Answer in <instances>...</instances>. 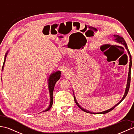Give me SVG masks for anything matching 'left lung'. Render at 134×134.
Masks as SVG:
<instances>
[{"mask_svg": "<svg viewBox=\"0 0 134 134\" xmlns=\"http://www.w3.org/2000/svg\"><path fill=\"white\" fill-rule=\"evenodd\" d=\"M115 37V40H116V41H118V42H120V43H121V44H123V45H124V47H126V49H127V51H128V53H129V55H130V65H129V76H128V80H127V87H126V91H125V93H124V96H123V98L121 99V100L119 102V103H118L116 105H115L114 107H112V108H111L110 109H108V110H105V111H104V112H99V113H98V114H105V113H108V112H110L111 110H112L113 109H114V108L116 107V106H118V105L120 103V102L123 100V99H124V98L126 97V96L127 95V94H128V92H129V89H130V82H131V65H132V60H131V55H130V51H129V49H128V48H127V44H126V41H125V40H124V39L122 37H120V36H118V35H114L113 36ZM74 101H75V103H76V104L77 105V106L78 107H79L80 108V109H82V110L83 111H84V112H87V113H90V112H89V111H87V110H85L84 109H83V108H81V107L80 106V105H79V104H78V103L77 102V101H76V99H75V97L74 96Z\"/></svg>", "mask_w": 134, "mask_h": 134, "instance_id": "1", "label": "left lung"}]
</instances>
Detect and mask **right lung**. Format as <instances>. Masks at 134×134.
Here are the masks:
<instances>
[{
	"mask_svg": "<svg viewBox=\"0 0 134 134\" xmlns=\"http://www.w3.org/2000/svg\"><path fill=\"white\" fill-rule=\"evenodd\" d=\"M7 53L8 52H7V53H5V58H4V60L3 62V66H2V70L3 69V67H4V63L5 61V58H6V56L7 55ZM60 74L61 72L60 71H56L55 72L53 73L52 74H51L49 76V78L48 79V81H49V82H48V83H49V93H50V98H51V101H50V104H49V106L48 107L46 110H44L43 112H46V111L49 110L52 107V104H53V89H54V87H55V85L56 83V82L58 81L59 79L60 78Z\"/></svg>",
	"mask_w": 134,
	"mask_h": 134,
	"instance_id": "right-lung-1",
	"label": "right lung"
}]
</instances>
